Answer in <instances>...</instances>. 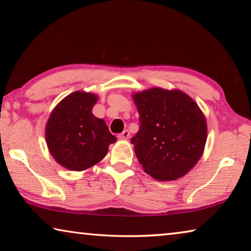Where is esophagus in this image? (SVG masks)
Wrapping results in <instances>:
<instances>
[{"label": "esophagus", "mask_w": 251, "mask_h": 251, "mask_svg": "<svg viewBox=\"0 0 251 251\" xmlns=\"http://www.w3.org/2000/svg\"><path fill=\"white\" fill-rule=\"evenodd\" d=\"M129 136H130L129 131L128 130H124V131H123V133H121L120 135H118V138H120V139H128Z\"/></svg>", "instance_id": "1"}]
</instances>
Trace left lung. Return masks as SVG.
<instances>
[{"instance_id":"8db88e82","label":"left lung","mask_w":251,"mask_h":251,"mask_svg":"<svg viewBox=\"0 0 251 251\" xmlns=\"http://www.w3.org/2000/svg\"><path fill=\"white\" fill-rule=\"evenodd\" d=\"M138 133L131 138L145 173L167 181L185 176L201 157L207 141V123L192 97L179 90L152 87L135 93Z\"/></svg>"}]
</instances>
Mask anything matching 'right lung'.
I'll return each mask as SVG.
<instances>
[{
  "label": "right lung",
  "instance_id": "right-lung-1",
  "mask_svg": "<svg viewBox=\"0 0 251 251\" xmlns=\"http://www.w3.org/2000/svg\"><path fill=\"white\" fill-rule=\"evenodd\" d=\"M99 96L74 92L63 99L50 113L45 138L50 155L70 171L80 172L104 158L116 142L104 120L93 115Z\"/></svg>",
  "mask_w": 251,
  "mask_h": 251
}]
</instances>
